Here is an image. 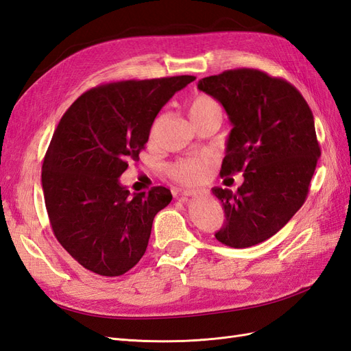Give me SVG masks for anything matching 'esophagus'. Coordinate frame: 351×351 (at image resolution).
Returning <instances> with one entry per match:
<instances>
[{"instance_id": "1", "label": "esophagus", "mask_w": 351, "mask_h": 351, "mask_svg": "<svg viewBox=\"0 0 351 351\" xmlns=\"http://www.w3.org/2000/svg\"><path fill=\"white\" fill-rule=\"evenodd\" d=\"M199 193H200V190L186 189V190H183V192H182V196H183L184 199H189V197H193V196H196V195H199Z\"/></svg>"}]
</instances>
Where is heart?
Returning <instances> with one entry per match:
<instances>
[{
  "label": "heart",
  "instance_id": "heart-1",
  "mask_svg": "<svg viewBox=\"0 0 351 351\" xmlns=\"http://www.w3.org/2000/svg\"><path fill=\"white\" fill-rule=\"evenodd\" d=\"M210 114H221V105L215 98L209 97L205 93H199L192 98L189 104V115L190 120L202 119ZM212 161L205 154L189 155L186 158L178 159L171 167H169V176L176 182L183 184H200L204 183L210 173Z\"/></svg>",
  "mask_w": 351,
  "mask_h": 351
}]
</instances>
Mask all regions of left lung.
<instances>
[{
  "mask_svg": "<svg viewBox=\"0 0 351 351\" xmlns=\"http://www.w3.org/2000/svg\"><path fill=\"white\" fill-rule=\"evenodd\" d=\"M224 107L232 129L221 177L243 173L232 192L214 187L226 212L215 237L244 249L272 237L302 208L321 147L313 114L293 84L254 69L227 70L197 82Z\"/></svg>",
  "mask_w": 351,
  "mask_h": 351,
  "instance_id": "left-lung-1",
  "label": "left lung"
}]
</instances>
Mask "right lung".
I'll use <instances>...</instances> for the list:
<instances>
[{"instance_id": "1", "label": "right lung", "mask_w": 351, "mask_h": 351, "mask_svg": "<svg viewBox=\"0 0 351 351\" xmlns=\"http://www.w3.org/2000/svg\"><path fill=\"white\" fill-rule=\"evenodd\" d=\"M195 76L108 83L84 92L61 117L42 165L52 231L82 267L119 277L142 259L167 187L130 193L120 176L137 161L158 112Z\"/></svg>"}]
</instances>
